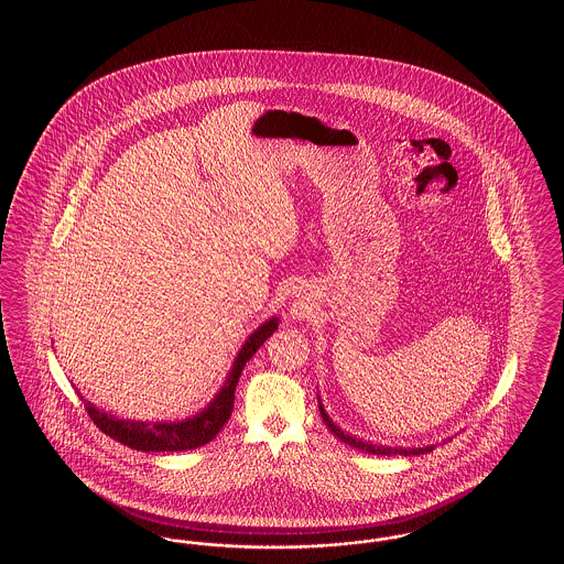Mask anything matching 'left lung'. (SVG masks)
Here are the masks:
<instances>
[{
  "label": "left lung",
  "mask_w": 564,
  "mask_h": 564,
  "mask_svg": "<svg viewBox=\"0 0 564 564\" xmlns=\"http://www.w3.org/2000/svg\"><path fill=\"white\" fill-rule=\"evenodd\" d=\"M319 412H322L323 423L327 425V430L332 431L338 440H343L345 444H349L352 448H359V451H364V453H368V455H425V453H431V451L435 448V446H425V448H389V446H376V444H370V442L357 440V437H352L349 433H345L340 427H336L334 421L327 416V412H325L322 402H319Z\"/></svg>",
  "instance_id": "8db88e82"
}]
</instances>
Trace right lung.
<instances>
[{
	"instance_id": "obj_1",
	"label": "right lung",
	"mask_w": 564,
	"mask_h": 564,
	"mask_svg": "<svg viewBox=\"0 0 564 564\" xmlns=\"http://www.w3.org/2000/svg\"><path fill=\"white\" fill-rule=\"evenodd\" d=\"M279 327V319L272 317L262 323L242 345L239 350L232 370L226 376L224 387L215 395L203 412L194 414L186 421L177 423H143V421H129V419H116L108 412L95 408L93 403L84 400V408L88 410L90 421L116 442L141 451V453H182L194 451L198 446H205L212 442L219 430L228 423L235 405V391L241 376L245 364L256 355V350L264 345V340L272 336V332Z\"/></svg>"
}]
</instances>
